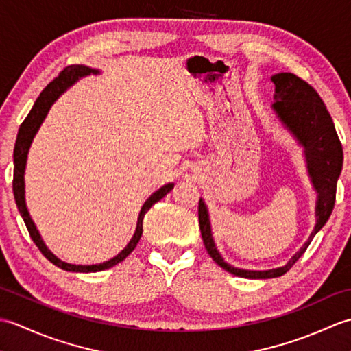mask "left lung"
<instances>
[{
	"mask_svg": "<svg viewBox=\"0 0 351 351\" xmlns=\"http://www.w3.org/2000/svg\"><path fill=\"white\" fill-rule=\"evenodd\" d=\"M271 81L276 87L274 102L271 106L273 111L279 117V121L285 125V128H288V131H291L297 141L304 147L311 181L314 184V189L318 195L315 206L317 223L308 241L283 267L265 271L243 270V268H235L225 263V259L221 258L217 247H215L211 234L210 215H208L205 202L200 199L199 226L208 255L223 270L247 279L279 278L299 261V258L306 252L312 238L317 235L318 230L326 225V221L330 217L335 206V197H337V182L342 170L341 141L329 111H327L323 99L319 98L315 88L289 72L276 73L271 77Z\"/></svg>",
	"mask_w": 351,
	"mask_h": 351,
	"instance_id": "1",
	"label": "left lung"
}]
</instances>
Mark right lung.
I'll return each instance as SVG.
<instances>
[{
	"mask_svg": "<svg viewBox=\"0 0 351 351\" xmlns=\"http://www.w3.org/2000/svg\"><path fill=\"white\" fill-rule=\"evenodd\" d=\"M90 73H99V71L87 68V66H81V64H72L64 68L60 75L57 78H54L51 83L43 88L42 93L39 95V98L36 99L33 108L29 110L28 116L25 117V121L21 123L19 131H18V137H16V143H14V151H13V162H14V169H13V195H14V200H16V206L22 215V219L25 221V226L29 232V237L34 241V244L39 247V250L43 253V256L47 258L48 261H51L52 264L57 265L58 268L66 271H75V273H95V271H102L107 270V268H111L113 265L122 263V261L130 255V253L136 249V245L140 240L141 234H143V219L145 214L149 211L154 204L158 202L167 193L173 189V184H166L162 185L160 190H156L154 195H151L145 205L141 206L138 219H137V228L136 232H134L131 241L126 244V247L116 255L113 259L106 261L102 264H95V265H75V264H68L64 261L58 259L54 253H51V250L45 245L42 237L37 230L34 221L29 217V213L27 210L25 205V182H24V173H25V164H27V154L28 149L32 146V141L36 136V132L39 131L42 122L47 117L48 111L51 108L52 104H54L58 96L62 93H64L68 88L78 81V78L90 75Z\"/></svg>",
	"mask_w": 351,
	"mask_h": 351,
	"instance_id": "right-lung-1",
	"label": "right lung"
}]
</instances>
